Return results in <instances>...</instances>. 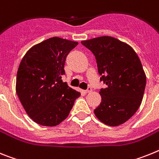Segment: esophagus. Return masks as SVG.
Masks as SVG:
<instances>
[{
  "instance_id": "34e87169",
  "label": "esophagus",
  "mask_w": 159,
  "mask_h": 159,
  "mask_svg": "<svg viewBox=\"0 0 159 159\" xmlns=\"http://www.w3.org/2000/svg\"><path fill=\"white\" fill-rule=\"evenodd\" d=\"M91 91H92V87H91V86H89V87L87 88V89L85 90V92H86V93H90Z\"/></svg>"
}]
</instances>
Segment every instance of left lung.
I'll use <instances>...</instances> for the list:
<instances>
[{"label": "left lung", "instance_id": "obj_1", "mask_svg": "<svg viewBox=\"0 0 159 159\" xmlns=\"http://www.w3.org/2000/svg\"><path fill=\"white\" fill-rule=\"evenodd\" d=\"M81 44L95 56L100 81L102 102L94 110L96 117L110 126L124 123L139 108L146 78L141 61L129 45L104 36L82 41Z\"/></svg>", "mask_w": 159, "mask_h": 159}]
</instances>
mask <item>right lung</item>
Masks as SVG:
<instances>
[{"instance_id":"right-lung-1","label":"right lung","mask_w":159,"mask_h":159,"mask_svg":"<svg viewBox=\"0 0 159 159\" xmlns=\"http://www.w3.org/2000/svg\"><path fill=\"white\" fill-rule=\"evenodd\" d=\"M78 44L51 38L32 47L22 58L16 74V94L26 113L38 124H60L81 95L61 79L66 57Z\"/></svg>"}]
</instances>
